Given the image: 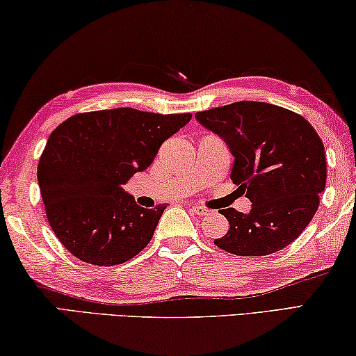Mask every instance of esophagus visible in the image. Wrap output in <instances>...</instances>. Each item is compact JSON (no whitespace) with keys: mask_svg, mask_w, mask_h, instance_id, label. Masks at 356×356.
<instances>
[{"mask_svg":"<svg viewBox=\"0 0 356 356\" xmlns=\"http://www.w3.org/2000/svg\"><path fill=\"white\" fill-rule=\"evenodd\" d=\"M191 211H193L196 216H207V213H211V211H209L207 207L204 206H200V204H193L191 206Z\"/></svg>","mask_w":356,"mask_h":356,"instance_id":"esophagus-1","label":"esophagus"}]
</instances>
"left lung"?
<instances>
[{"mask_svg": "<svg viewBox=\"0 0 356 356\" xmlns=\"http://www.w3.org/2000/svg\"><path fill=\"white\" fill-rule=\"evenodd\" d=\"M234 156L231 180L252 201L249 213L222 209L228 233L213 241L239 257H263L290 245L317 212L326 185L325 147L314 127L285 107L238 101L196 112Z\"/></svg>", "mask_w": 356, "mask_h": 356, "instance_id": "1", "label": "left lung"}]
</instances>
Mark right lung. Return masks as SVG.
Wrapping results in <instances>:
<instances>
[{"label": "right lung", "mask_w": 356, "mask_h": 356, "mask_svg": "<svg viewBox=\"0 0 356 356\" xmlns=\"http://www.w3.org/2000/svg\"><path fill=\"white\" fill-rule=\"evenodd\" d=\"M190 118L118 107L76 114L54 129L38 182L50 228L67 252L95 266H115L149 244L166 206L140 207L122 185L147 169Z\"/></svg>", "instance_id": "obj_1"}]
</instances>
